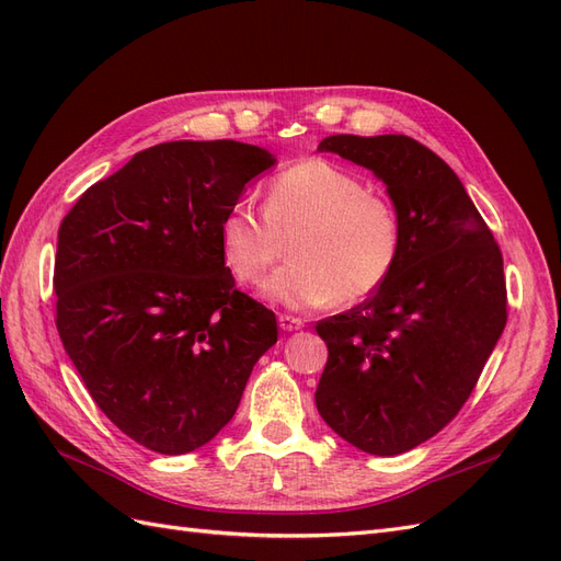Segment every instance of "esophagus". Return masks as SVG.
I'll use <instances>...</instances> for the list:
<instances>
[{
	"mask_svg": "<svg viewBox=\"0 0 561 561\" xmlns=\"http://www.w3.org/2000/svg\"><path fill=\"white\" fill-rule=\"evenodd\" d=\"M278 325H280V330H285V332H293V330H301V328H304V320H301V318H295V316L283 313V316H278Z\"/></svg>",
	"mask_w": 561,
	"mask_h": 561,
	"instance_id": "esophagus-1",
	"label": "esophagus"
}]
</instances>
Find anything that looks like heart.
Returning <instances> with one entry per match:
<instances>
[{"mask_svg":"<svg viewBox=\"0 0 561 561\" xmlns=\"http://www.w3.org/2000/svg\"><path fill=\"white\" fill-rule=\"evenodd\" d=\"M290 264L262 293L293 311L358 304L393 276L402 252V222L393 203L367 192L344 168L307 159L268 184L264 213L236 201L219 219V252L229 274L260 283L283 254Z\"/></svg>","mask_w":561,"mask_h":561,"instance_id":"obj_1","label":"heart"}]
</instances>
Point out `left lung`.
Returning <instances> with one entry per match:
<instances>
[{"mask_svg":"<svg viewBox=\"0 0 561 561\" xmlns=\"http://www.w3.org/2000/svg\"><path fill=\"white\" fill-rule=\"evenodd\" d=\"M375 173L402 222L398 266L346 313L320 320L318 414L348 445L396 456L458 414L507 320L503 257L461 180L407 135L318 145Z\"/></svg>","mask_w":561,"mask_h":561,"instance_id":"obj_1","label":"left lung"}]
</instances>
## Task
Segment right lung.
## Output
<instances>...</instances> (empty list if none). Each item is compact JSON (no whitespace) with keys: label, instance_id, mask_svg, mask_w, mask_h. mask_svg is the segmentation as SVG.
Returning a JSON list of instances; mask_svg holds the SVG:
<instances>
[{"label":"right lung","instance_id":"right-lung-1","mask_svg":"<svg viewBox=\"0 0 561 561\" xmlns=\"http://www.w3.org/2000/svg\"><path fill=\"white\" fill-rule=\"evenodd\" d=\"M276 163L236 140L138 151L58 229L56 325L91 398L135 443L168 456L222 431L276 316L236 290L219 219Z\"/></svg>","mask_w":561,"mask_h":561}]
</instances>
